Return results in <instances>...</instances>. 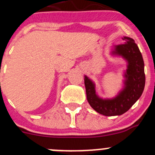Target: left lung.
Wrapping results in <instances>:
<instances>
[{"mask_svg":"<svg viewBox=\"0 0 155 155\" xmlns=\"http://www.w3.org/2000/svg\"><path fill=\"white\" fill-rule=\"evenodd\" d=\"M125 43L114 47L111 54L120 56L127 62L124 74V87L112 99H102L96 93L95 84L84 76L87 98L90 106L105 116L121 115L127 111L143 93L145 84L144 61L142 53L134 40L124 37Z\"/></svg>","mask_w":155,"mask_h":155,"instance_id":"8db88e82","label":"left lung"}]
</instances>
